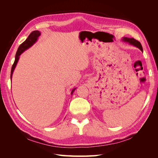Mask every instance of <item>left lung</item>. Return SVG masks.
I'll return each instance as SVG.
<instances>
[{"label": "left lung", "mask_w": 158, "mask_h": 158, "mask_svg": "<svg viewBox=\"0 0 158 158\" xmlns=\"http://www.w3.org/2000/svg\"><path fill=\"white\" fill-rule=\"evenodd\" d=\"M122 41H124V42L128 43V44H129L130 45H132L133 46H135V47H138V48L140 49L142 51H143L142 47L140 44V43L138 41L134 39V38H128V37H123L122 38Z\"/></svg>", "instance_id": "1"}]
</instances>
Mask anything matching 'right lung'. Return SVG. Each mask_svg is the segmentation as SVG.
Listing matches in <instances>:
<instances>
[{"label":"right lung","mask_w":158,"mask_h":158,"mask_svg":"<svg viewBox=\"0 0 158 158\" xmlns=\"http://www.w3.org/2000/svg\"><path fill=\"white\" fill-rule=\"evenodd\" d=\"M41 35V33L39 31H32L30 35L28 36V37L26 39V40L22 43V44L20 45V47H18V51L16 52V56H15V60H14V63L12 66V69H11V74H10V79L12 80V74L14 73V70L15 69L16 64L18 62L19 58H20V56L21 55V54H22L23 52H24L26 50H27V49H29L30 47H31L37 41L38 37H40V35ZM76 88H73L71 91V95L73 94V92H74V90Z\"/></svg>","instance_id":"obj_1"}]
</instances>
